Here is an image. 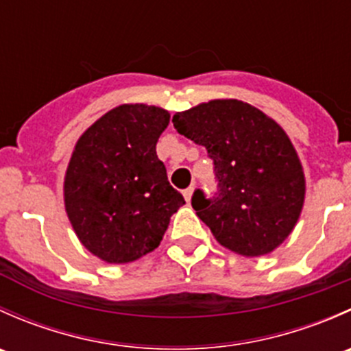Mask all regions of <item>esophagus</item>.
I'll use <instances>...</instances> for the list:
<instances>
[{
	"label": "esophagus",
	"instance_id": "34e87169",
	"mask_svg": "<svg viewBox=\"0 0 351 351\" xmlns=\"http://www.w3.org/2000/svg\"><path fill=\"white\" fill-rule=\"evenodd\" d=\"M192 195H193V186H190V189L183 190V197H185L186 202L192 200Z\"/></svg>",
	"mask_w": 351,
	"mask_h": 351
}]
</instances>
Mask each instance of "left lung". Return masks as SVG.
<instances>
[{
  "mask_svg": "<svg viewBox=\"0 0 351 351\" xmlns=\"http://www.w3.org/2000/svg\"><path fill=\"white\" fill-rule=\"evenodd\" d=\"M173 125L214 159L219 193L208 200L197 190L192 205L217 243L246 258L277 250L306 198L302 162L285 130L234 98L175 113Z\"/></svg>",
  "mask_w": 351,
  "mask_h": 351,
  "instance_id": "1",
  "label": "left lung"
}]
</instances>
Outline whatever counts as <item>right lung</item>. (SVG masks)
Listing matches in <instances>:
<instances>
[{
    "instance_id": "right-lung-1",
    "label": "right lung",
    "mask_w": 351,
    "mask_h": 351,
    "mask_svg": "<svg viewBox=\"0 0 351 351\" xmlns=\"http://www.w3.org/2000/svg\"><path fill=\"white\" fill-rule=\"evenodd\" d=\"M168 123L161 107L119 105L74 146L64 175L66 214L81 244L105 263H130L154 251L185 205L156 154Z\"/></svg>"
}]
</instances>
